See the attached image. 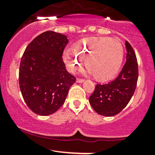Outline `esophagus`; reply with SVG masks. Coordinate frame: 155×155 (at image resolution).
Returning <instances> with one entry per match:
<instances>
[{"mask_svg": "<svg viewBox=\"0 0 155 155\" xmlns=\"http://www.w3.org/2000/svg\"><path fill=\"white\" fill-rule=\"evenodd\" d=\"M76 82H77L78 83H82V82H85V79H79V78H78V79H76Z\"/></svg>", "mask_w": 155, "mask_h": 155, "instance_id": "1", "label": "esophagus"}]
</instances>
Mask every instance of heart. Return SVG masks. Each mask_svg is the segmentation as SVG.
<instances>
[{
	"mask_svg": "<svg viewBox=\"0 0 155 155\" xmlns=\"http://www.w3.org/2000/svg\"><path fill=\"white\" fill-rule=\"evenodd\" d=\"M124 58V47L117 39L106 37L85 38L76 43L73 50H66L63 60L68 68L74 73L85 60L87 72L96 80L104 82L112 79L121 68Z\"/></svg>",
	"mask_w": 155,
	"mask_h": 155,
	"instance_id": "heart-1",
	"label": "heart"
}]
</instances>
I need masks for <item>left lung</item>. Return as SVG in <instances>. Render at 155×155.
I'll use <instances>...</instances> for the list:
<instances>
[{"label":"left lung","mask_w":155,"mask_h":155,"mask_svg":"<svg viewBox=\"0 0 155 155\" xmlns=\"http://www.w3.org/2000/svg\"><path fill=\"white\" fill-rule=\"evenodd\" d=\"M125 46L127 61L118 77L107 84H97L89 97L91 106L101 115L113 116L119 113L135 91L139 76L137 56L127 41Z\"/></svg>","instance_id":"1"}]
</instances>
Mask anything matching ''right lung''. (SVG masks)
I'll return each mask as SVG.
<instances>
[{"label":"right lung","instance_id":"1","mask_svg":"<svg viewBox=\"0 0 155 155\" xmlns=\"http://www.w3.org/2000/svg\"><path fill=\"white\" fill-rule=\"evenodd\" d=\"M67 36L48 31L37 36L25 48L18 82L24 101L34 113L48 115L64 103L76 78L62 61Z\"/></svg>","mask_w":155,"mask_h":155}]
</instances>
